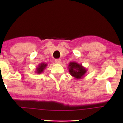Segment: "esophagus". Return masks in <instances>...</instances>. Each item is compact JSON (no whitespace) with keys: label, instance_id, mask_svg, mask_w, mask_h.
<instances>
[{"label":"esophagus","instance_id":"esophagus-1","mask_svg":"<svg viewBox=\"0 0 123 123\" xmlns=\"http://www.w3.org/2000/svg\"><path fill=\"white\" fill-rule=\"evenodd\" d=\"M55 63L56 64H60L61 63V60L60 59H56L55 60Z\"/></svg>","mask_w":123,"mask_h":123}]
</instances>
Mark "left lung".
Masks as SVG:
<instances>
[{
	"label": "left lung",
	"mask_w": 123,
	"mask_h": 123,
	"mask_svg": "<svg viewBox=\"0 0 123 123\" xmlns=\"http://www.w3.org/2000/svg\"><path fill=\"white\" fill-rule=\"evenodd\" d=\"M68 68L70 74L77 80L83 78L87 72V69L82 64H80L75 62H70Z\"/></svg>",
	"instance_id": "8db88e82"
}]
</instances>
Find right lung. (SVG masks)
Instances as JSON below:
<instances>
[{
    "label": "right lung",
    "mask_w": 123,
    "mask_h": 123,
    "mask_svg": "<svg viewBox=\"0 0 123 123\" xmlns=\"http://www.w3.org/2000/svg\"><path fill=\"white\" fill-rule=\"evenodd\" d=\"M47 65H48V64L45 63H41L39 64L36 68V71L35 72V73L41 74L43 73V70L46 69Z\"/></svg>",
    "instance_id": "1"
}]
</instances>
